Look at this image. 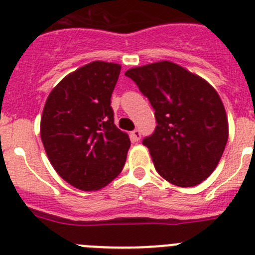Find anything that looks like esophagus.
<instances>
[{"instance_id":"1","label":"esophagus","mask_w":255,"mask_h":255,"mask_svg":"<svg viewBox=\"0 0 255 255\" xmlns=\"http://www.w3.org/2000/svg\"><path fill=\"white\" fill-rule=\"evenodd\" d=\"M131 139L134 141H138V140H140V136H141V132H140V130H138V129H135V130H132L131 131Z\"/></svg>"}]
</instances>
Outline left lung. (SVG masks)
Returning a JSON list of instances; mask_svg holds the SVG:
<instances>
[{
	"label": "left lung",
	"mask_w": 255,
	"mask_h": 255,
	"mask_svg": "<svg viewBox=\"0 0 255 255\" xmlns=\"http://www.w3.org/2000/svg\"><path fill=\"white\" fill-rule=\"evenodd\" d=\"M125 75L155 111V130L143 144L157 172L180 188L206 180L229 139L226 111L215 88L171 61L132 67Z\"/></svg>",
	"instance_id": "8db88e82"
}]
</instances>
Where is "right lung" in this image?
<instances>
[{
    "label": "right lung",
    "instance_id": "right-lung-1",
    "mask_svg": "<svg viewBox=\"0 0 255 255\" xmlns=\"http://www.w3.org/2000/svg\"><path fill=\"white\" fill-rule=\"evenodd\" d=\"M121 66L93 61L65 76L49 93L40 138L49 162L70 185L100 190L121 172L129 135L114 123L111 96Z\"/></svg>",
    "mask_w": 255,
    "mask_h": 255
}]
</instances>
